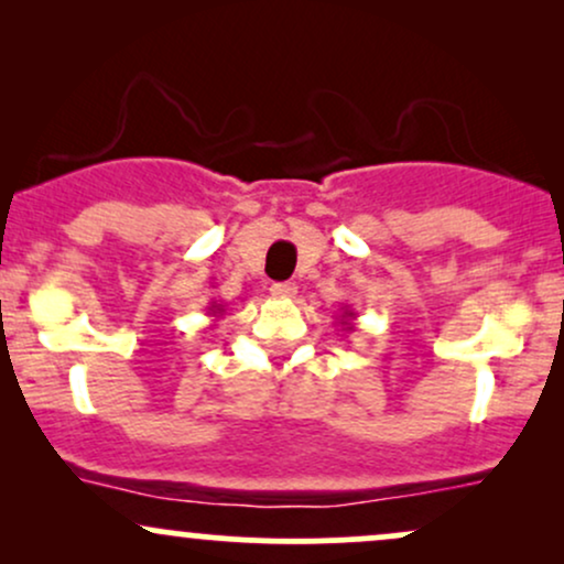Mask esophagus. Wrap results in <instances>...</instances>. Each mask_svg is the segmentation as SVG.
Here are the masks:
<instances>
[{"instance_id": "esophagus-1", "label": "esophagus", "mask_w": 564, "mask_h": 564, "mask_svg": "<svg viewBox=\"0 0 564 564\" xmlns=\"http://www.w3.org/2000/svg\"><path fill=\"white\" fill-rule=\"evenodd\" d=\"M270 294H273L275 300L289 302V300H294V296H296V286H294V283H273V286H270Z\"/></svg>"}]
</instances>
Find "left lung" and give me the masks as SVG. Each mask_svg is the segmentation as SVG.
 I'll return each instance as SVG.
<instances>
[{
  "label": "left lung",
  "instance_id": "8db88e82",
  "mask_svg": "<svg viewBox=\"0 0 564 564\" xmlns=\"http://www.w3.org/2000/svg\"><path fill=\"white\" fill-rule=\"evenodd\" d=\"M355 318H358V313H355L352 307H341V315L336 321H339V326L345 328V332H352L355 328Z\"/></svg>",
  "mask_w": 564,
  "mask_h": 564
}]
</instances>
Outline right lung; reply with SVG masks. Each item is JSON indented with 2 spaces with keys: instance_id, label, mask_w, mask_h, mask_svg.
<instances>
[{
  "instance_id": "right-lung-1",
  "label": "right lung",
  "mask_w": 564,
  "mask_h": 564,
  "mask_svg": "<svg viewBox=\"0 0 564 564\" xmlns=\"http://www.w3.org/2000/svg\"><path fill=\"white\" fill-rule=\"evenodd\" d=\"M206 310H209V313H206V315H209V318L212 321H219V318H223V315H225V304H217V302H212L209 304V307H206Z\"/></svg>"
}]
</instances>
